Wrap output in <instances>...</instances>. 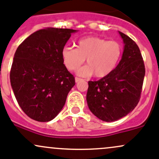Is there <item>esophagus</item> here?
Segmentation results:
<instances>
[{"label":"esophagus","mask_w":159,"mask_h":159,"mask_svg":"<svg viewBox=\"0 0 159 159\" xmlns=\"http://www.w3.org/2000/svg\"><path fill=\"white\" fill-rule=\"evenodd\" d=\"M75 82L76 83H78V82H79V81H81L82 79H81V78H77V77H76V78H75Z\"/></svg>","instance_id":"34e87169"}]
</instances>
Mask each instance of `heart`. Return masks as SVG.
I'll list each match as a JSON object with an SVG mask.
<instances>
[{
  "mask_svg": "<svg viewBox=\"0 0 159 159\" xmlns=\"http://www.w3.org/2000/svg\"><path fill=\"white\" fill-rule=\"evenodd\" d=\"M121 55V46L117 41H106L99 37H88L80 40L74 47L65 46L61 52L64 65L69 70L78 69L84 62L88 65L80 68L77 75L97 78L109 75L116 69Z\"/></svg>",
  "mask_w": 159,
  "mask_h": 159,
  "instance_id": "obj_1",
  "label": "heart"
}]
</instances>
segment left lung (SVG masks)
Instances as JSON below:
<instances>
[{
  "instance_id": "left-lung-1",
  "label": "left lung",
  "mask_w": 159,
  "mask_h": 159,
  "mask_svg": "<svg viewBox=\"0 0 159 159\" xmlns=\"http://www.w3.org/2000/svg\"><path fill=\"white\" fill-rule=\"evenodd\" d=\"M123 40L121 60L109 75L88 81L87 102L90 111L103 121H118L138 104L145 76L140 50L133 40L118 31Z\"/></svg>"
}]
</instances>
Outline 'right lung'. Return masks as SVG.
I'll return each mask as SVG.
<instances>
[{"instance_id":"add662e5","label":"right lung","mask_w":159,"mask_h":159,"mask_svg":"<svg viewBox=\"0 0 159 159\" xmlns=\"http://www.w3.org/2000/svg\"><path fill=\"white\" fill-rule=\"evenodd\" d=\"M77 31L46 28L31 34L17 48L10 84L21 109L31 119L51 121L65 105L75 81L63 64L61 52Z\"/></svg>"}]
</instances>
